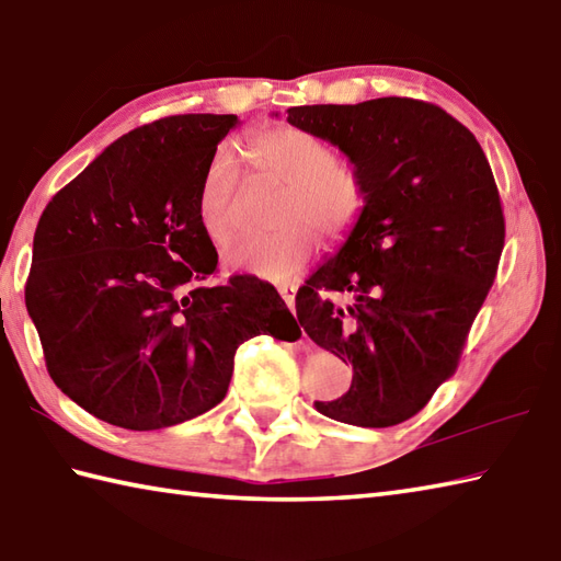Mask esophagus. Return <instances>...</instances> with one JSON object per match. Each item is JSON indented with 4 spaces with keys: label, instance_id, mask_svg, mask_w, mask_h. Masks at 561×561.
<instances>
[{
    "label": "esophagus",
    "instance_id": "1",
    "mask_svg": "<svg viewBox=\"0 0 561 561\" xmlns=\"http://www.w3.org/2000/svg\"><path fill=\"white\" fill-rule=\"evenodd\" d=\"M278 293H280V297H283V302L288 305L290 310H293V307H295V293H297V290L293 288V285H280Z\"/></svg>",
    "mask_w": 561,
    "mask_h": 561
}]
</instances>
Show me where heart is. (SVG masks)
Segmentation results:
<instances>
[{"label":"heart","mask_w":561,"mask_h":561,"mask_svg":"<svg viewBox=\"0 0 561 561\" xmlns=\"http://www.w3.org/2000/svg\"><path fill=\"white\" fill-rule=\"evenodd\" d=\"M247 152L264 176L288 186L280 220L285 230L242 239L225 251V264L251 276L290 283L300 276L314 254V232L329 237L344 234L358 220L365 203V186L353 167L341 164L339 152L322 137L276 125L249 137ZM239 174L230 150H220L203 174L198 193V222L213 244H225L234 232V198Z\"/></svg>","instance_id":"obj_1"}]
</instances>
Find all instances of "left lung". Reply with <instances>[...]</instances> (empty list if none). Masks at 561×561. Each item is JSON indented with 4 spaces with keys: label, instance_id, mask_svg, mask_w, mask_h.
<instances>
[{
    "label": "left lung",
    "instance_id": "1",
    "mask_svg": "<svg viewBox=\"0 0 561 561\" xmlns=\"http://www.w3.org/2000/svg\"><path fill=\"white\" fill-rule=\"evenodd\" d=\"M288 123L339 147L365 186L346 242L295 297L307 336L353 365L351 390L314 407L397 426L455 373L496 278L506 225L494 174L477 137L426 101L295 106Z\"/></svg>",
    "mask_w": 561,
    "mask_h": 561
}]
</instances>
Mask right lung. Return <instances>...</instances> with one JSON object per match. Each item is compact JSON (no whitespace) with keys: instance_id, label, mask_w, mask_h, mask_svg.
Segmentation results:
<instances>
[{"instance_id":"1","label":"right lung","mask_w":561,"mask_h":561,"mask_svg":"<svg viewBox=\"0 0 561 561\" xmlns=\"http://www.w3.org/2000/svg\"><path fill=\"white\" fill-rule=\"evenodd\" d=\"M237 116L188 113L118 137L45 205L26 310L53 382L130 431L220 404L239 344L300 336L271 283L205 285L217 251L198 222L203 174Z\"/></svg>"}]
</instances>
